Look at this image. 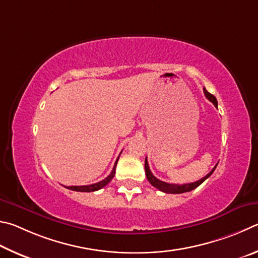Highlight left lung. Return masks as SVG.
<instances>
[{
	"mask_svg": "<svg viewBox=\"0 0 258 258\" xmlns=\"http://www.w3.org/2000/svg\"><path fill=\"white\" fill-rule=\"evenodd\" d=\"M204 94L206 98L209 99V101H211L212 103L214 104V105L218 107V101H216V98L214 95L210 94L207 90L204 88ZM218 165V164H216ZM216 165L213 168V170L211 171L210 173H207L204 178H202L198 180V181L196 182H190V183H183V184H177V183H168V182H164V181H161V180L157 179L156 177H154L153 175V173L151 172L150 170V166H148V162H147V159H145V172H146V177H147V180L150 181V183L152 184V186H154L155 188L159 189V190L163 191V192H166V194H182V192H187V191H191L194 190V189L197 188L200 184H202L203 182L205 181V180L211 177V174L214 172V170L216 168Z\"/></svg>",
	"mask_w": 258,
	"mask_h": 258,
	"instance_id": "8db88e82",
	"label": "left lung"
}]
</instances>
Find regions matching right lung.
<instances>
[{
  "mask_svg": "<svg viewBox=\"0 0 258 258\" xmlns=\"http://www.w3.org/2000/svg\"><path fill=\"white\" fill-rule=\"evenodd\" d=\"M117 160H119V157H117L114 166H113V170L112 172L110 173V175H107V177L102 180V181H99L97 183H93V184H88V186H70V187H67L68 189H70V190H74V191H81V192H90V191H96L99 190V189H102L103 187H105L106 184L111 181L114 177L115 174V168H116V163H117Z\"/></svg>",
  "mask_w": 258,
  "mask_h": 258,
  "instance_id": "right-lung-1",
  "label": "right lung"
}]
</instances>
